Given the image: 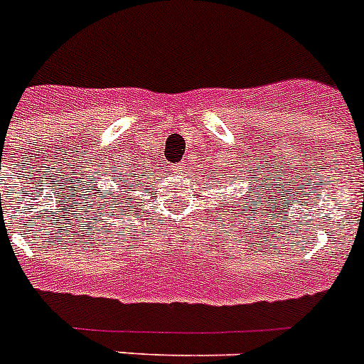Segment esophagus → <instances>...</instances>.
Listing matches in <instances>:
<instances>
[{
  "instance_id": "esophagus-1",
  "label": "esophagus",
  "mask_w": 364,
  "mask_h": 364,
  "mask_svg": "<svg viewBox=\"0 0 364 364\" xmlns=\"http://www.w3.org/2000/svg\"><path fill=\"white\" fill-rule=\"evenodd\" d=\"M186 167H188V164L180 162V164H176V166H175V171L178 173V175H182V173L186 171Z\"/></svg>"
}]
</instances>
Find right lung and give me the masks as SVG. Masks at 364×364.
I'll list each match as a JSON object with an SVG mask.
<instances>
[{"instance_id":"obj_1","label":"right lung","mask_w":364,"mask_h":364,"mask_svg":"<svg viewBox=\"0 0 364 364\" xmlns=\"http://www.w3.org/2000/svg\"><path fill=\"white\" fill-rule=\"evenodd\" d=\"M120 167H122V169H112L111 175H109V176H120V178H122L120 180L122 191L117 193V195L120 197V202H124L125 200V198H124L125 193L134 191L138 186L146 184V182H144V178H146L147 175L144 173V169H136V167H133V166H129V167L120 166ZM149 175H153V173H149ZM107 200H109V204H111V205H114V208H120V210H122V205H118L117 200H111V198H100V204L104 205Z\"/></svg>"}]
</instances>
